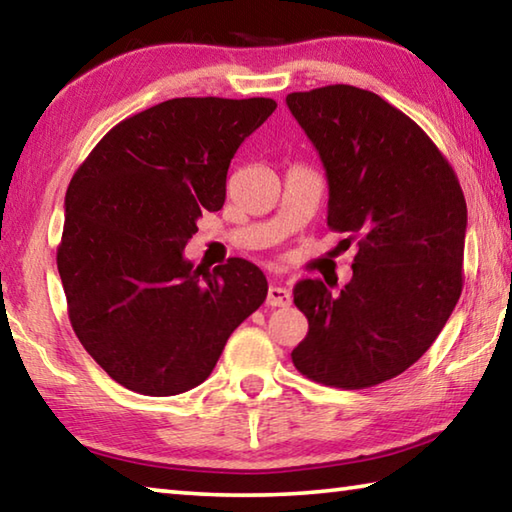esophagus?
I'll use <instances>...</instances> for the list:
<instances>
[{"label":"esophagus","instance_id":"esophagus-1","mask_svg":"<svg viewBox=\"0 0 512 512\" xmlns=\"http://www.w3.org/2000/svg\"><path fill=\"white\" fill-rule=\"evenodd\" d=\"M266 305H268V307H289V305H291V293H289V289L277 287V284H271V287H268Z\"/></svg>","mask_w":512,"mask_h":512}]
</instances>
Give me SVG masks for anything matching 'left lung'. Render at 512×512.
<instances>
[{
    "instance_id": "1",
    "label": "left lung",
    "mask_w": 512,
    "mask_h": 512,
    "mask_svg": "<svg viewBox=\"0 0 512 512\" xmlns=\"http://www.w3.org/2000/svg\"><path fill=\"white\" fill-rule=\"evenodd\" d=\"M287 106L325 167L327 225L359 239L339 296L323 280L293 287L309 320L293 366L345 391L377 386L431 348L461 298L463 189L429 135L375 92L327 85Z\"/></svg>"
}]
</instances>
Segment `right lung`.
Masks as SVG:
<instances>
[{
	"label": "right lung",
	"mask_w": 512,
	"mask_h": 512,
	"mask_svg": "<svg viewBox=\"0 0 512 512\" xmlns=\"http://www.w3.org/2000/svg\"><path fill=\"white\" fill-rule=\"evenodd\" d=\"M275 108L264 97L162 101L112 128L74 173L56 257L69 320L128 391L167 397L203 384L266 300L248 259L210 273L183 250L198 216L223 207L230 160Z\"/></svg>",
	"instance_id": "1"
}]
</instances>
